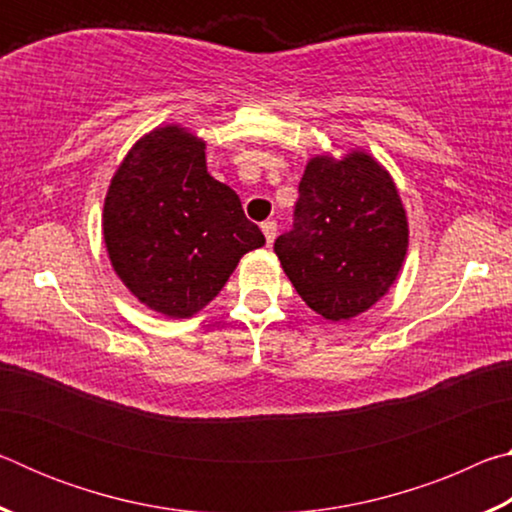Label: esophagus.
Returning <instances> with one entry per match:
<instances>
[{
    "label": "esophagus",
    "instance_id": "1",
    "mask_svg": "<svg viewBox=\"0 0 512 512\" xmlns=\"http://www.w3.org/2000/svg\"><path fill=\"white\" fill-rule=\"evenodd\" d=\"M262 232L266 237V246H271L275 241V235H277V223L275 221H264L262 223Z\"/></svg>",
    "mask_w": 512,
    "mask_h": 512
}]
</instances>
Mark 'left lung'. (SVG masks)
<instances>
[{"mask_svg":"<svg viewBox=\"0 0 512 512\" xmlns=\"http://www.w3.org/2000/svg\"><path fill=\"white\" fill-rule=\"evenodd\" d=\"M293 228L275 255L298 296L327 320L363 314L393 287L409 223L391 173L366 151L307 162Z\"/></svg>","mask_w":512,"mask_h":512,"instance_id":"1","label":"left lung"}]
</instances>
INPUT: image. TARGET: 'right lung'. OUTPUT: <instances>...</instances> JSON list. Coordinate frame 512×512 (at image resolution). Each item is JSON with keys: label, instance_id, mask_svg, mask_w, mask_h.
I'll return each mask as SVG.
<instances>
[{"label": "right lung", "instance_id": "add662e5", "mask_svg": "<svg viewBox=\"0 0 512 512\" xmlns=\"http://www.w3.org/2000/svg\"><path fill=\"white\" fill-rule=\"evenodd\" d=\"M103 241L128 291L171 318L201 311L239 259L266 244L239 196L207 173L205 142L176 124L144 135L119 164Z\"/></svg>", "mask_w": 512, "mask_h": 512}]
</instances>
